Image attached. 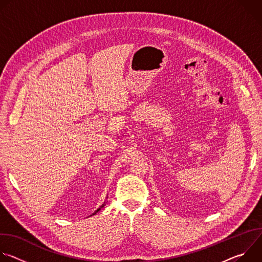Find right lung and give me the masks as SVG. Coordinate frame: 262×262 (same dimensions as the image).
<instances>
[{
    "instance_id": "obj_1",
    "label": "right lung",
    "mask_w": 262,
    "mask_h": 262,
    "mask_svg": "<svg viewBox=\"0 0 262 262\" xmlns=\"http://www.w3.org/2000/svg\"><path fill=\"white\" fill-rule=\"evenodd\" d=\"M104 205H105V202H103V204H102V205H100V207H99V208H97V210H95V212H93L92 214H95V213H96L97 211H99V210H100V209H101V208H102ZM92 214H91V215H92Z\"/></svg>"
}]
</instances>
